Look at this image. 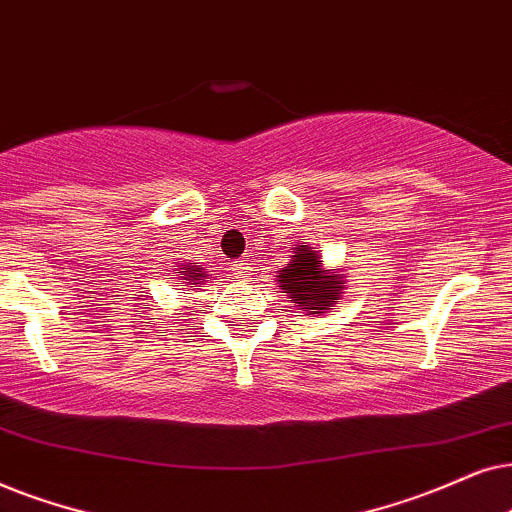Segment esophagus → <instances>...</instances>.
Returning <instances> with one entry per match:
<instances>
[{"mask_svg": "<svg viewBox=\"0 0 512 512\" xmlns=\"http://www.w3.org/2000/svg\"><path fill=\"white\" fill-rule=\"evenodd\" d=\"M229 269L234 271V276H236V278H245V276L250 274L248 260H245V257H243V260H236V262H231V264H229Z\"/></svg>", "mask_w": 512, "mask_h": 512, "instance_id": "obj_1", "label": "esophagus"}]
</instances>
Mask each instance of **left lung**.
<instances>
[{"label":"left lung","instance_id":"obj_1","mask_svg":"<svg viewBox=\"0 0 512 512\" xmlns=\"http://www.w3.org/2000/svg\"><path fill=\"white\" fill-rule=\"evenodd\" d=\"M278 278L281 290L290 295V302L311 313H325L339 295L337 276L323 274L318 252L309 245H299V252L292 255V262Z\"/></svg>","mask_w":512,"mask_h":512}]
</instances>
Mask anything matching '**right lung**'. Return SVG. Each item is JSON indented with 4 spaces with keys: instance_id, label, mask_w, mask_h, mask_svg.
<instances>
[{
    "instance_id": "obj_1",
    "label": "right lung",
    "mask_w": 512,
    "mask_h": 512,
    "mask_svg": "<svg viewBox=\"0 0 512 512\" xmlns=\"http://www.w3.org/2000/svg\"><path fill=\"white\" fill-rule=\"evenodd\" d=\"M196 264H185V271H177V274H180V281H189V288H196V285H199L201 281H203V274H199V269H194Z\"/></svg>"
}]
</instances>
